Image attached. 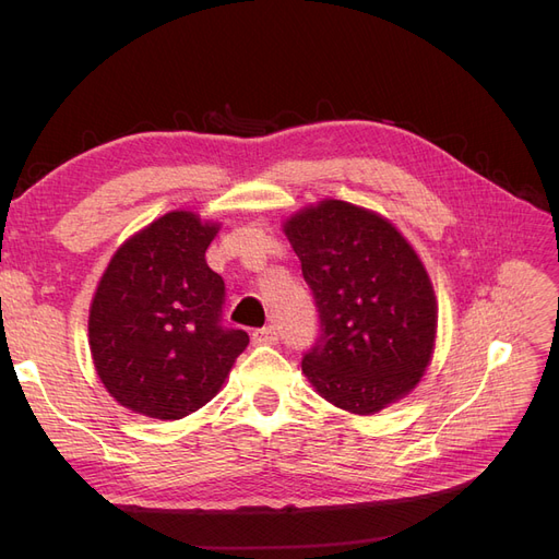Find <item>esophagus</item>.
<instances>
[{
  "instance_id": "obj_1",
  "label": "esophagus",
  "mask_w": 559,
  "mask_h": 559,
  "mask_svg": "<svg viewBox=\"0 0 559 559\" xmlns=\"http://www.w3.org/2000/svg\"><path fill=\"white\" fill-rule=\"evenodd\" d=\"M253 345H275L280 341V333L275 326H263L251 333Z\"/></svg>"
}]
</instances>
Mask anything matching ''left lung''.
<instances>
[{"instance_id": "8db88e82", "label": "left lung", "mask_w": 559, "mask_h": 559, "mask_svg": "<svg viewBox=\"0 0 559 559\" xmlns=\"http://www.w3.org/2000/svg\"><path fill=\"white\" fill-rule=\"evenodd\" d=\"M314 298L319 335L302 373L333 405L373 415L429 366L436 298L425 265L386 218L324 200L284 226Z\"/></svg>"}]
</instances>
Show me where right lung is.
Instances as JSON below:
<instances>
[{
	"label": "right lung",
	"mask_w": 559,
	"mask_h": 559,
	"mask_svg": "<svg viewBox=\"0 0 559 559\" xmlns=\"http://www.w3.org/2000/svg\"><path fill=\"white\" fill-rule=\"evenodd\" d=\"M216 226L170 212L114 253L88 317L91 354L126 408L181 419L202 408L249 345L226 326V284L205 261Z\"/></svg>",
	"instance_id": "1"
}]
</instances>
